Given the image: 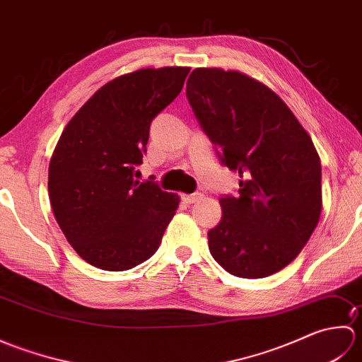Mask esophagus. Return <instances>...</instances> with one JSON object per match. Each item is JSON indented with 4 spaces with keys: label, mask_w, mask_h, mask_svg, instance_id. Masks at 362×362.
Here are the masks:
<instances>
[{
    "label": "esophagus",
    "mask_w": 362,
    "mask_h": 362,
    "mask_svg": "<svg viewBox=\"0 0 362 362\" xmlns=\"http://www.w3.org/2000/svg\"><path fill=\"white\" fill-rule=\"evenodd\" d=\"M204 197V194L202 193H193V194H182V199H183V202L185 204H194V202H197V201H201V199Z\"/></svg>",
    "instance_id": "obj_1"
}]
</instances>
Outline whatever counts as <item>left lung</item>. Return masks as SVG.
<instances>
[{"instance_id": "left-lung-1", "label": "left lung", "mask_w": 362, "mask_h": 362, "mask_svg": "<svg viewBox=\"0 0 362 362\" xmlns=\"http://www.w3.org/2000/svg\"><path fill=\"white\" fill-rule=\"evenodd\" d=\"M187 98L221 165L243 179L236 196L219 199L211 257L241 279L281 271L308 243L322 210L320 158L310 135L280 96L240 71L196 68Z\"/></svg>"}]
</instances>
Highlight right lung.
<instances>
[{
    "instance_id": "1",
    "label": "right lung",
    "mask_w": 362,
    "mask_h": 362,
    "mask_svg": "<svg viewBox=\"0 0 362 362\" xmlns=\"http://www.w3.org/2000/svg\"><path fill=\"white\" fill-rule=\"evenodd\" d=\"M187 66L144 68L105 83L60 135L48 191L65 238L91 266L127 271L157 252L179 196L138 182L152 119L182 91ZM138 173V171H136Z\"/></svg>"
}]
</instances>
